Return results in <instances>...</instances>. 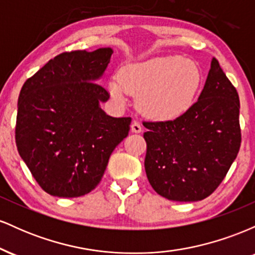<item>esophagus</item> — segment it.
<instances>
[{"label":"esophagus","mask_w":255,"mask_h":255,"mask_svg":"<svg viewBox=\"0 0 255 255\" xmlns=\"http://www.w3.org/2000/svg\"><path fill=\"white\" fill-rule=\"evenodd\" d=\"M130 129H131V131H133V133H141V131H142V126L140 125L137 121H134L133 124H131Z\"/></svg>","instance_id":"obj_1"}]
</instances>
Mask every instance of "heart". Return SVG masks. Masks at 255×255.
<instances>
[{"mask_svg":"<svg viewBox=\"0 0 255 255\" xmlns=\"http://www.w3.org/2000/svg\"><path fill=\"white\" fill-rule=\"evenodd\" d=\"M197 64L180 56L154 57L130 63L109 83L110 92L119 101L127 93L139 96L142 113L153 120H175L192 107L200 85Z\"/></svg>","mask_w":255,"mask_h":255,"instance_id":"heart-1","label":"heart"}]
</instances>
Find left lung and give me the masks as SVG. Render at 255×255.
<instances>
[{
  "label": "left lung",
  "instance_id": "1",
  "mask_svg": "<svg viewBox=\"0 0 255 255\" xmlns=\"http://www.w3.org/2000/svg\"><path fill=\"white\" fill-rule=\"evenodd\" d=\"M240 99L218 61L212 58L198 101L172 121L145 122V170L158 194L198 201L224 180L241 145Z\"/></svg>",
  "mask_w": 255,
  "mask_h": 255
}]
</instances>
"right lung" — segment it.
Instances as JSON below:
<instances>
[{
    "mask_svg": "<svg viewBox=\"0 0 255 255\" xmlns=\"http://www.w3.org/2000/svg\"><path fill=\"white\" fill-rule=\"evenodd\" d=\"M113 49L63 52L25 81L17 101L15 142L32 176L48 194L77 198L97 187L110 154L129 131L130 118H111L96 81Z\"/></svg>",
    "mask_w": 255,
    "mask_h": 255,
    "instance_id": "obj_1",
    "label": "right lung"
}]
</instances>
